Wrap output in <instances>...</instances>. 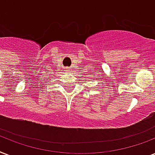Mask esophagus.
I'll return each instance as SVG.
<instances>
[{
	"mask_svg": "<svg viewBox=\"0 0 155 155\" xmlns=\"http://www.w3.org/2000/svg\"><path fill=\"white\" fill-rule=\"evenodd\" d=\"M66 70L68 71H70V68H66Z\"/></svg>",
	"mask_w": 155,
	"mask_h": 155,
	"instance_id": "esophagus-1",
	"label": "esophagus"
}]
</instances>
